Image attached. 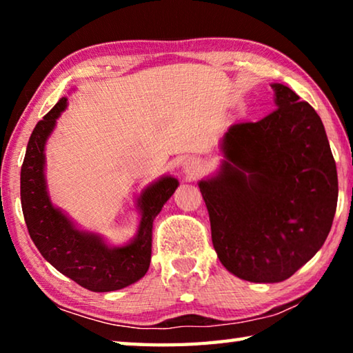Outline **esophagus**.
Returning <instances> with one entry per match:
<instances>
[{"label": "esophagus", "mask_w": 353, "mask_h": 353, "mask_svg": "<svg viewBox=\"0 0 353 353\" xmlns=\"http://www.w3.org/2000/svg\"><path fill=\"white\" fill-rule=\"evenodd\" d=\"M182 170H183V172H185V176L187 177H190V179H193V177H196L201 172V170H202V166H201V163H199V160H196V159H187L183 162V165H182Z\"/></svg>", "instance_id": "obj_1"}]
</instances>
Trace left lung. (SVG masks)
I'll use <instances>...</instances> for the list:
<instances>
[{"label":"left lung","mask_w":353,"mask_h":353,"mask_svg":"<svg viewBox=\"0 0 353 353\" xmlns=\"http://www.w3.org/2000/svg\"><path fill=\"white\" fill-rule=\"evenodd\" d=\"M277 109L230 126L219 170L199 181L219 261L255 283L290 279L313 259L332 229L336 165L321 118L283 83Z\"/></svg>","instance_id":"8db88e82"}]
</instances>
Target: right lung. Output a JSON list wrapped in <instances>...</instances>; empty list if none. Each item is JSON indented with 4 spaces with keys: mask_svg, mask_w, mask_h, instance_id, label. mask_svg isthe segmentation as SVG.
Segmentation results:
<instances>
[{
    "mask_svg": "<svg viewBox=\"0 0 353 353\" xmlns=\"http://www.w3.org/2000/svg\"><path fill=\"white\" fill-rule=\"evenodd\" d=\"M68 98L46 113L34 128L21 166L20 194L28 232L43 259L77 285L94 292L117 291L145 276L151 263L152 223L179 181L162 176L137 198L140 223L135 236L123 246H110L103 236L79 229L74 221L52 204L45 177V146Z\"/></svg>",
    "mask_w": 353,
    "mask_h": 353,
    "instance_id": "obj_1",
    "label": "right lung"
}]
</instances>
